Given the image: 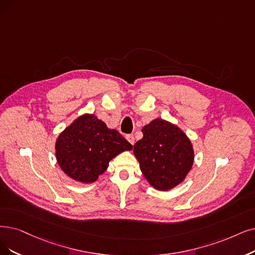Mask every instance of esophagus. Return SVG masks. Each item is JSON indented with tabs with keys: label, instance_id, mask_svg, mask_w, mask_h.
<instances>
[{
	"label": "esophagus",
	"instance_id": "34e87169",
	"mask_svg": "<svg viewBox=\"0 0 255 255\" xmlns=\"http://www.w3.org/2000/svg\"><path fill=\"white\" fill-rule=\"evenodd\" d=\"M127 140L129 142V143L133 145L135 143V138H134V135L133 134H129V135H127Z\"/></svg>",
	"mask_w": 255,
	"mask_h": 255
}]
</instances>
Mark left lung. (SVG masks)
<instances>
[{
    "mask_svg": "<svg viewBox=\"0 0 255 255\" xmlns=\"http://www.w3.org/2000/svg\"><path fill=\"white\" fill-rule=\"evenodd\" d=\"M142 133L143 138L134 145L142 174L158 190L174 188L192 166L191 142L178 127L162 119L152 120Z\"/></svg>",
    "mask_w": 255,
    "mask_h": 255,
    "instance_id": "8db88e82",
    "label": "left lung"
}]
</instances>
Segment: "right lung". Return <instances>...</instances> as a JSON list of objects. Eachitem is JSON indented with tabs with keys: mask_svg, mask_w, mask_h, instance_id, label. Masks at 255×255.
<instances>
[{
	"mask_svg": "<svg viewBox=\"0 0 255 255\" xmlns=\"http://www.w3.org/2000/svg\"><path fill=\"white\" fill-rule=\"evenodd\" d=\"M133 148L116 129L107 128L95 115H84L68 127L56 140V159L70 178L92 183L108 168L109 162Z\"/></svg>",
	"mask_w": 255,
	"mask_h": 255,
	"instance_id": "right-lung-1",
	"label": "right lung"
}]
</instances>
